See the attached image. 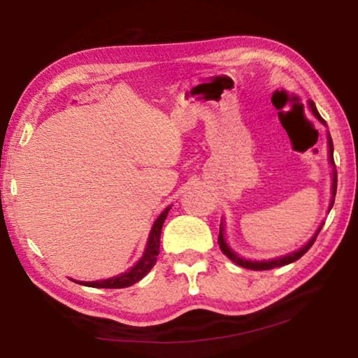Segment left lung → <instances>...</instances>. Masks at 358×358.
<instances>
[{"label": "left lung", "instance_id": "1", "mask_svg": "<svg viewBox=\"0 0 358 358\" xmlns=\"http://www.w3.org/2000/svg\"><path fill=\"white\" fill-rule=\"evenodd\" d=\"M310 108L313 110V113H314V117H316L319 121H324V118L320 117V113L317 112V108H316V106H314V102L313 101H310ZM329 147H330V150H329V153H330V162H331V166H333V186H331V189H333V201H331V203H330V208L333 207V202H335V196H336V185H338V175H336V171H335V159H333V142H331V137H330V134H329ZM320 230V229H319ZM319 230L316 232V235H314V237L308 241V243L301 248V250H299V251H295V252H292V254H289V256H284V257H278V259H271V260H262V262H257V260H246V259H241V257H238L237 254H235L232 250H230V248L226 245V241H224V235H222V224H221V227H220V237H217V245H220V250L226 254V256L232 260L234 264H237V265H240V266H243V268H250V270H271V268H276V266H282V265H287V264H292V262H295V260H299L303 254H305L308 250H310V248L314 245V241H316V237H317V234H319Z\"/></svg>", "mask_w": 358, "mask_h": 358}]
</instances>
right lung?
<instances>
[{"label": "right lung", "instance_id": "add662e5", "mask_svg": "<svg viewBox=\"0 0 358 358\" xmlns=\"http://www.w3.org/2000/svg\"><path fill=\"white\" fill-rule=\"evenodd\" d=\"M169 213V208H166L162 213L157 217L156 222L153 224V229H151L150 237H148V243H147V250L143 252V257L138 260L136 266L128 271V273L120 275L110 278V280H102V281H92V282H78L83 284V286L88 287H102V289H123V287H129L132 284H136L137 281H141L142 278L148 273V271L153 268V265L156 264V256L159 254V243H161V230H162V224L166 221V216Z\"/></svg>", "mask_w": 358, "mask_h": 358}]
</instances>
